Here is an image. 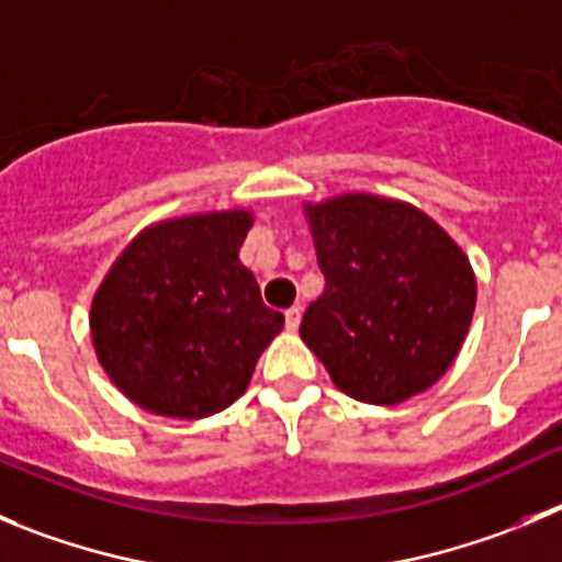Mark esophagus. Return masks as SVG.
Returning <instances> with one entry per match:
<instances>
[{
	"label": "esophagus",
	"instance_id": "34e87169",
	"mask_svg": "<svg viewBox=\"0 0 562 562\" xmlns=\"http://www.w3.org/2000/svg\"><path fill=\"white\" fill-rule=\"evenodd\" d=\"M299 322H302V307H299V305L288 307V311H285V327L293 333V329L299 327Z\"/></svg>",
	"mask_w": 562,
	"mask_h": 562
}]
</instances>
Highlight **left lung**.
<instances>
[{
	"label": "left lung",
	"mask_w": 562,
	"mask_h": 562,
	"mask_svg": "<svg viewBox=\"0 0 562 562\" xmlns=\"http://www.w3.org/2000/svg\"><path fill=\"white\" fill-rule=\"evenodd\" d=\"M324 293L299 335L335 385L369 405L427 391L458 358L476 282L460 246L422 210L349 193L307 207Z\"/></svg>",
	"instance_id": "left-lung-1"
}]
</instances>
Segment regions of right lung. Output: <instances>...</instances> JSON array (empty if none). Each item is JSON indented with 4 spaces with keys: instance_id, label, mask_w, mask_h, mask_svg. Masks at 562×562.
Returning <instances> with one entry per match:
<instances>
[{
    "instance_id": "add662e5",
    "label": "right lung",
    "mask_w": 562,
    "mask_h": 562,
    "mask_svg": "<svg viewBox=\"0 0 562 562\" xmlns=\"http://www.w3.org/2000/svg\"><path fill=\"white\" fill-rule=\"evenodd\" d=\"M244 210L144 229L93 296L91 335L115 387L144 411L204 418L246 391L282 329L238 260Z\"/></svg>"
}]
</instances>
